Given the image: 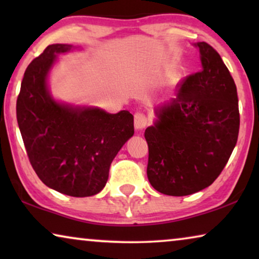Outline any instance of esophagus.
I'll use <instances>...</instances> for the list:
<instances>
[{
	"label": "esophagus",
	"instance_id": "obj_1",
	"mask_svg": "<svg viewBox=\"0 0 259 259\" xmlns=\"http://www.w3.org/2000/svg\"><path fill=\"white\" fill-rule=\"evenodd\" d=\"M147 123H148V119L144 113L137 112L136 114H134V126H136L137 130L145 128Z\"/></svg>",
	"mask_w": 259,
	"mask_h": 259
}]
</instances>
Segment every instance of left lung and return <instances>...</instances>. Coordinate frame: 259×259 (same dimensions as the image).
<instances>
[{"mask_svg": "<svg viewBox=\"0 0 259 259\" xmlns=\"http://www.w3.org/2000/svg\"><path fill=\"white\" fill-rule=\"evenodd\" d=\"M196 46L201 69L180 81L177 98L157 109V122L145 131L148 180L167 196H189L210 186L238 139L235 81L213 47Z\"/></svg>", "mask_w": 259, "mask_h": 259, "instance_id": "obj_1", "label": "left lung"}]
</instances>
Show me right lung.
<instances>
[{"instance_id": "right-lung-1", "label": "right lung", "mask_w": 259, "mask_h": 259, "mask_svg": "<svg viewBox=\"0 0 259 259\" xmlns=\"http://www.w3.org/2000/svg\"><path fill=\"white\" fill-rule=\"evenodd\" d=\"M70 49L69 45H51L29 63L17 97L16 118L41 182L67 196L90 197L104 189L113 159L134 134L133 115L53 100L46 83L48 72L56 54Z\"/></svg>"}]
</instances>
